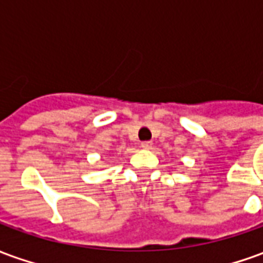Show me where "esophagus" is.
Listing matches in <instances>:
<instances>
[{
  "label": "esophagus",
  "mask_w": 263,
  "mask_h": 263,
  "mask_svg": "<svg viewBox=\"0 0 263 263\" xmlns=\"http://www.w3.org/2000/svg\"><path fill=\"white\" fill-rule=\"evenodd\" d=\"M141 146H142L143 149H151L152 148V142H151V141H143V142L141 143Z\"/></svg>",
  "instance_id": "esophagus-1"
}]
</instances>
